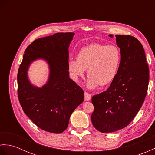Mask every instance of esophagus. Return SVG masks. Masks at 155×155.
I'll use <instances>...</instances> for the list:
<instances>
[{
  "mask_svg": "<svg viewBox=\"0 0 155 155\" xmlns=\"http://www.w3.org/2000/svg\"><path fill=\"white\" fill-rule=\"evenodd\" d=\"M91 99V94L87 93V92H85L84 93V100L85 101H90Z\"/></svg>",
  "mask_w": 155,
  "mask_h": 155,
  "instance_id": "34e87169",
  "label": "esophagus"
}]
</instances>
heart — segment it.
I'll return each mask as SVG.
<instances>
[{
    "mask_svg": "<svg viewBox=\"0 0 155 155\" xmlns=\"http://www.w3.org/2000/svg\"><path fill=\"white\" fill-rule=\"evenodd\" d=\"M121 61V51L117 45L95 43L82 48L77 59H69L68 68L72 79L77 83L84 78L87 69V86L95 88L99 84L107 86L114 80Z\"/></svg>",
    "mask_w": 155,
    "mask_h": 155,
    "instance_id": "b5f03b06",
    "label": "heart"
}]
</instances>
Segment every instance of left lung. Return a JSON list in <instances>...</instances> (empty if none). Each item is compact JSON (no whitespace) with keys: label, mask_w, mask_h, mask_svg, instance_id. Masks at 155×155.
Returning a JSON list of instances; mask_svg holds the SVG:
<instances>
[{"label":"left lung","mask_w":155,"mask_h":155,"mask_svg":"<svg viewBox=\"0 0 155 155\" xmlns=\"http://www.w3.org/2000/svg\"><path fill=\"white\" fill-rule=\"evenodd\" d=\"M108 36L113 38V35ZM115 37L122 54L120 68L109 88L92 98L94 107L92 123L103 133L115 132L130 123L144 103L149 81V69L140 42L130 35Z\"/></svg>","instance_id":"1"}]
</instances>
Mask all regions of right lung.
<instances>
[{
	"instance_id": "add662e5",
	"label": "right lung",
	"mask_w": 155,
	"mask_h": 155,
	"mask_svg": "<svg viewBox=\"0 0 155 155\" xmlns=\"http://www.w3.org/2000/svg\"><path fill=\"white\" fill-rule=\"evenodd\" d=\"M74 32H58L38 38L25 50L18 71V97L24 113L41 129L61 133L71 114L84 101V91L69 78L68 48ZM41 59L49 68L48 81L41 87L31 83L28 71Z\"/></svg>"
}]
</instances>
